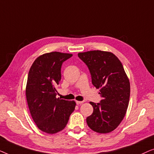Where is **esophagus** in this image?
<instances>
[{
	"label": "esophagus",
	"instance_id": "esophagus-1",
	"mask_svg": "<svg viewBox=\"0 0 154 154\" xmlns=\"http://www.w3.org/2000/svg\"><path fill=\"white\" fill-rule=\"evenodd\" d=\"M84 102L83 101H76V102H75V103H76V104H83Z\"/></svg>",
	"mask_w": 154,
	"mask_h": 154
}]
</instances>
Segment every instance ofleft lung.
<instances>
[{
    "label": "left lung",
    "instance_id": "obj_1",
    "mask_svg": "<svg viewBox=\"0 0 154 154\" xmlns=\"http://www.w3.org/2000/svg\"><path fill=\"white\" fill-rule=\"evenodd\" d=\"M87 65L92 83L100 88V103L90 102L93 113L86 119L90 129L99 133L115 130L123 121L129 104L130 85L121 61L111 52L93 50L78 54Z\"/></svg>",
    "mask_w": 154,
    "mask_h": 154
}]
</instances>
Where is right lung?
Segmentation results:
<instances>
[{
    "instance_id": "obj_1",
    "label": "right lung",
    "mask_w": 154,
    "mask_h": 154,
    "mask_svg": "<svg viewBox=\"0 0 154 154\" xmlns=\"http://www.w3.org/2000/svg\"><path fill=\"white\" fill-rule=\"evenodd\" d=\"M71 57V54L59 52L44 54L34 61L29 70L27 103L37 127L47 133H57L64 129L75 109L74 101L56 97L62 63Z\"/></svg>"
}]
</instances>
